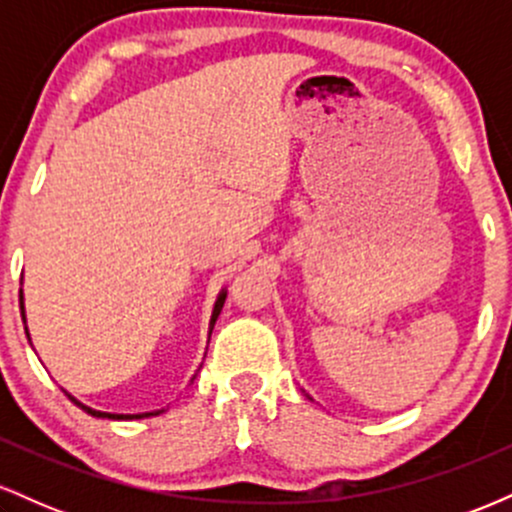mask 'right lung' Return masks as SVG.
Instances as JSON below:
<instances>
[{
  "label": "right lung",
  "instance_id": "1",
  "mask_svg": "<svg viewBox=\"0 0 512 512\" xmlns=\"http://www.w3.org/2000/svg\"><path fill=\"white\" fill-rule=\"evenodd\" d=\"M19 301H21V317H23V325H26V310H23V289L19 291ZM223 303H226V291H221V293H219V298H216V303H214V310H211V320H209V337H211V330H214V325H216V317L221 315V308H223ZM26 334H28V327H26ZM28 339H31V337H28ZM192 380H195V378H192ZM64 392H67V390H64ZM67 397L72 399V402L76 404V407H79V409H84L86 414L96 416V419L129 421V419H146V416H158V414H163V411H166V409H156V411H144V414H110V411H98V409H91V407H88V404L79 402V399L69 395V392H67Z\"/></svg>",
  "mask_w": 512,
  "mask_h": 512
}]
</instances>
